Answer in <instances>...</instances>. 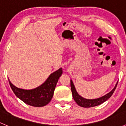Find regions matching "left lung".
<instances>
[{
	"mask_svg": "<svg viewBox=\"0 0 126 126\" xmlns=\"http://www.w3.org/2000/svg\"><path fill=\"white\" fill-rule=\"evenodd\" d=\"M118 82L116 83V85L114 87V88L110 92H109V93L105 94V96L99 97V98L94 99H85L83 97H82V96H80L77 93V91H76V88H75L74 85L72 81L71 80V88L72 93V97H73L74 99L76 101V102L77 103V105H79L80 107H82L89 108L97 106V105L102 104L103 102L106 101L107 100L109 99L111 97V95L113 94V93L115 91V89H116Z\"/></svg>",
	"mask_w": 126,
	"mask_h": 126,
	"instance_id": "obj_1",
	"label": "left lung"
}]
</instances>
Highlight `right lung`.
I'll list each match as a JSON object with an SVG mask.
<instances>
[{
	"mask_svg": "<svg viewBox=\"0 0 126 126\" xmlns=\"http://www.w3.org/2000/svg\"><path fill=\"white\" fill-rule=\"evenodd\" d=\"M62 73L63 70L61 68L51 74L41 85L32 90L18 88L10 80L9 83L15 94L21 101L31 106L39 107L45 106L51 101L56 85Z\"/></svg>",
	"mask_w": 126,
	"mask_h": 126,
	"instance_id": "1",
	"label": "right lung"
}]
</instances>
